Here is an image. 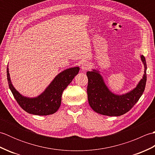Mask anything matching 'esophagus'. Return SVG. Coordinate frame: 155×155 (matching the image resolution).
I'll return each mask as SVG.
<instances>
[{"label":"esophagus","mask_w":155,"mask_h":155,"mask_svg":"<svg viewBox=\"0 0 155 155\" xmlns=\"http://www.w3.org/2000/svg\"><path fill=\"white\" fill-rule=\"evenodd\" d=\"M89 68H90V64L88 63V62H84L81 65V69L82 71H87L88 69H89Z\"/></svg>","instance_id":"34e87169"}]
</instances>
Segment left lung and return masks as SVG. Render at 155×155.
<instances>
[{"label": "left lung", "mask_w": 155, "mask_h": 155, "mask_svg": "<svg viewBox=\"0 0 155 155\" xmlns=\"http://www.w3.org/2000/svg\"><path fill=\"white\" fill-rule=\"evenodd\" d=\"M144 71L143 78L133 90L123 94H114L105 84L100 71L93 69L88 71V101L92 109L96 113L109 117L120 116L129 111L142 96L147 82L145 58L140 55Z\"/></svg>", "instance_id": "obj_1"}]
</instances>
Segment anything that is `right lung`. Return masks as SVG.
<instances>
[{
  "mask_svg": "<svg viewBox=\"0 0 155 155\" xmlns=\"http://www.w3.org/2000/svg\"><path fill=\"white\" fill-rule=\"evenodd\" d=\"M79 67H72L62 71L56 76L50 84L38 97L29 98L22 95L13 87L7 67V80L10 89L18 104L29 114L49 115L58 110L61 104L62 92L78 73Z\"/></svg>",
  "mask_w": 155,
  "mask_h": 155,
  "instance_id": "add662e5",
  "label": "right lung"
}]
</instances>
